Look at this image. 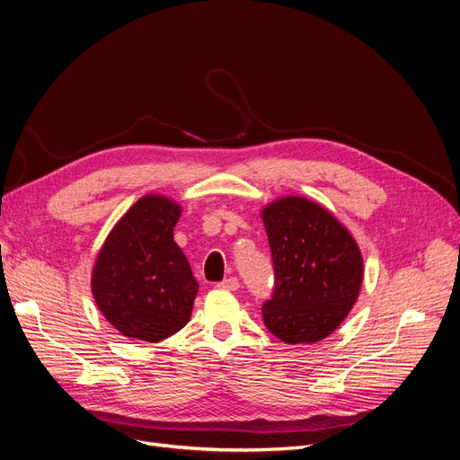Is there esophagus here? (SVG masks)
I'll list each match as a JSON object with an SVG mask.
<instances>
[{
  "label": "esophagus",
  "mask_w": 460,
  "mask_h": 460,
  "mask_svg": "<svg viewBox=\"0 0 460 460\" xmlns=\"http://www.w3.org/2000/svg\"><path fill=\"white\" fill-rule=\"evenodd\" d=\"M218 288L220 289H228V291H235V289L240 288V280H238V278L230 276V278H225V280H222V282H218Z\"/></svg>",
  "instance_id": "esophagus-1"
}]
</instances>
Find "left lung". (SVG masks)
<instances>
[{
    "instance_id": "1",
    "label": "left lung",
    "mask_w": 460,
    "mask_h": 460,
    "mask_svg": "<svg viewBox=\"0 0 460 460\" xmlns=\"http://www.w3.org/2000/svg\"><path fill=\"white\" fill-rule=\"evenodd\" d=\"M272 264V297L262 320L286 343H316L349 314L363 284V257L336 217L305 198L262 208Z\"/></svg>"
}]
</instances>
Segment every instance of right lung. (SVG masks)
Masks as SVG:
<instances>
[{
	"mask_svg": "<svg viewBox=\"0 0 460 460\" xmlns=\"http://www.w3.org/2000/svg\"><path fill=\"white\" fill-rule=\"evenodd\" d=\"M180 213V205L163 196L142 198L97 255L93 299L122 336L155 343L190 320L199 284L172 235Z\"/></svg>",
	"mask_w": 460,
	"mask_h": 460,
	"instance_id": "obj_1",
	"label": "right lung"
}]
</instances>
